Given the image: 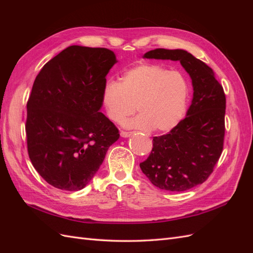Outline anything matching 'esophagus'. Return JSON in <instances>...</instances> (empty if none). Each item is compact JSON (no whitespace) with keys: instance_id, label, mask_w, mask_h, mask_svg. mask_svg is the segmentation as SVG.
<instances>
[{"instance_id":"34e87169","label":"esophagus","mask_w":253,"mask_h":253,"mask_svg":"<svg viewBox=\"0 0 253 253\" xmlns=\"http://www.w3.org/2000/svg\"><path fill=\"white\" fill-rule=\"evenodd\" d=\"M132 134H133L132 132H126V131H121L120 132V136L124 137V138H127V137H129Z\"/></svg>"}]
</instances>
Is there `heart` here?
Listing matches in <instances>:
<instances>
[{
    "mask_svg": "<svg viewBox=\"0 0 253 253\" xmlns=\"http://www.w3.org/2000/svg\"><path fill=\"white\" fill-rule=\"evenodd\" d=\"M189 99L186 78L157 64H139L127 70L120 82L109 81L101 91V102L113 122L135 112L139 115L124 122L131 128L168 133L185 116Z\"/></svg>",
    "mask_w": 253,
    "mask_h": 253,
    "instance_id": "obj_1",
    "label": "heart"
}]
</instances>
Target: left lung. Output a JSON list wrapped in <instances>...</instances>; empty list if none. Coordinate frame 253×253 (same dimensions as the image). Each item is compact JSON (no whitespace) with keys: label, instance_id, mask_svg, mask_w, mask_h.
<instances>
[{"label":"left lung","instance_id":"1","mask_svg":"<svg viewBox=\"0 0 253 253\" xmlns=\"http://www.w3.org/2000/svg\"><path fill=\"white\" fill-rule=\"evenodd\" d=\"M143 58L179 61L192 80L193 99L182 119L168 134L153 138L140 169L159 189L181 192L207 180L224 147L226 96L206 63L183 49L156 48Z\"/></svg>","mask_w":253,"mask_h":253}]
</instances>
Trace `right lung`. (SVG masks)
Instances as JSON below:
<instances>
[{"instance_id":"right-lung-1","label":"right lung","mask_w":253,"mask_h":253,"mask_svg":"<svg viewBox=\"0 0 253 253\" xmlns=\"http://www.w3.org/2000/svg\"><path fill=\"white\" fill-rule=\"evenodd\" d=\"M115 63L108 48L72 45L36 77L27 101V150L52 187L83 189L118 140V128L100 112L105 77Z\"/></svg>"}]
</instances>
